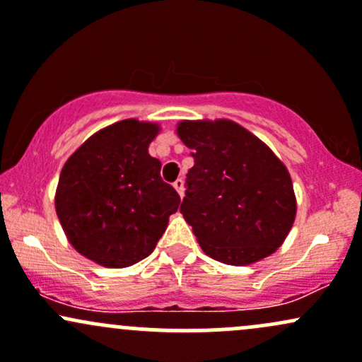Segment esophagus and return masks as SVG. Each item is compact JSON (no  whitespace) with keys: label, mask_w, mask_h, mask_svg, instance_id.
I'll list each match as a JSON object with an SVG mask.
<instances>
[{"label":"esophagus","mask_w":362,"mask_h":362,"mask_svg":"<svg viewBox=\"0 0 362 362\" xmlns=\"http://www.w3.org/2000/svg\"><path fill=\"white\" fill-rule=\"evenodd\" d=\"M173 186H174V189H176V192L180 193V197L182 198V194H185V181H182L181 177H180V180L174 181Z\"/></svg>","instance_id":"esophagus-1"}]
</instances>
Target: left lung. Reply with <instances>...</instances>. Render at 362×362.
<instances>
[{
	"label": "left lung",
	"mask_w": 362,
	"mask_h": 362,
	"mask_svg": "<svg viewBox=\"0 0 362 362\" xmlns=\"http://www.w3.org/2000/svg\"><path fill=\"white\" fill-rule=\"evenodd\" d=\"M176 133L194 159L180 212L205 255L241 267L275 253L298 210L284 162L230 119L181 121Z\"/></svg>",
	"instance_id": "1"
}]
</instances>
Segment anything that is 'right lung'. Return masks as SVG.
Returning a JSON list of instances; mask_svg holds the SVG:
<instances>
[{
    "label": "right lung",
    "mask_w": 362,
    "mask_h": 362,
    "mask_svg": "<svg viewBox=\"0 0 362 362\" xmlns=\"http://www.w3.org/2000/svg\"><path fill=\"white\" fill-rule=\"evenodd\" d=\"M157 123L123 119L83 141L61 169L56 214L70 245L85 258L124 269L147 258L181 198L160 180L148 153Z\"/></svg>",
    "instance_id": "add662e5"
}]
</instances>
